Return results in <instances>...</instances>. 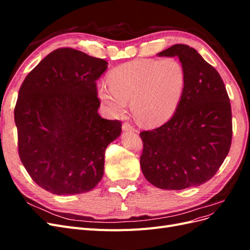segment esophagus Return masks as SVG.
Segmentation results:
<instances>
[{
	"label": "esophagus",
	"instance_id": "34e87169",
	"mask_svg": "<svg viewBox=\"0 0 250 250\" xmlns=\"http://www.w3.org/2000/svg\"><path fill=\"white\" fill-rule=\"evenodd\" d=\"M122 128H123L124 131H135L134 127H133L130 123H128V122H125V123L123 124Z\"/></svg>",
	"mask_w": 250,
	"mask_h": 250
}]
</instances>
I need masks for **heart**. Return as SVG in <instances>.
I'll return each instance as SVG.
<instances>
[{"label":"heart","mask_w":250,"mask_h":250,"mask_svg":"<svg viewBox=\"0 0 250 250\" xmlns=\"http://www.w3.org/2000/svg\"><path fill=\"white\" fill-rule=\"evenodd\" d=\"M186 70L178 59H135L117 66L106 82L97 84L99 100L112 116L126 110L127 103L140 124L156 126L168 121L183 99Z\"/></svg>","instance_id":"obj_1"}]
</instances>
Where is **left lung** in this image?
Listing matches in <instances>:
<instances>
[{
	"label": "left lung",
	"mask_w": 250,
	"mask_h": 250,
	"mask_svg": "<svg viewBox=\"0 0 250 250\" xmlns=\"http://www.w3.org/2000/svg\"><path fill=\"white\" fill-rule=\"evenodd\" d=\"M157 55L179 58L186 70V89L167 123L140 133L141 169L156 188L184 190L207 183L229 154L230 102L220 75L195 49L178 43Z\"/></svg>",
	"instance_id": "1"
}]
</instances>
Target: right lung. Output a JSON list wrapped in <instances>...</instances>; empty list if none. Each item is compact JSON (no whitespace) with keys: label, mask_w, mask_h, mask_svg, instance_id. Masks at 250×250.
Listing matches in <instances>:
<instances>
[{"label":"right lung","mask_w":250,"mask_h":250,"mask_svg":"<svg viewBox=\"0 0 250 250\" xmlns=\"http://www.w3.org/2000/svg\"><path fill=\"white\" fill-rule=\"evenodd\" d=\"M107 64L78 50L57 49L20 88L14 108L20 158L50 193H85L103 177L105 149L122 130L120 121L98 113L96 81Z\"/></svg>","instance_id":"add662e5"}]
</instances>
